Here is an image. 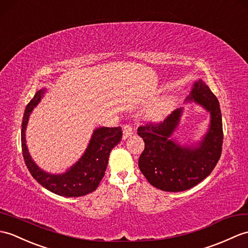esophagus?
<instances>
[{
	"label": "esophagus",
	"instance_id": "obj_1",
	"mask_svg": "<svg viewBox=\"0 0 248 248\" xmlns=\"http://www.w3.org/2000/svg\"><path fill=\"white\" fill-rule=\"evenodd\" d=\"M123 132H124V140H125V138H128L129 136H131L132 134H133L134 131H133V128H132L131 125L125 124V125H124Z\"/></svg>",
	"mask_w": 248,
	"mask_h": 248
}]
</instances>
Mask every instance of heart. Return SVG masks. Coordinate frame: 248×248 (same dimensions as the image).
I'll return each mask as SVG.
<instances>
[{"label": "heart", "instance_id": "heart-1", "mask_svg": "<svg viewBox=\"0 0 248 248\" xmlns=\"http://www.w3.org/2000/svg\"><path fill=\"white\" fill-rule=\"evenodd\" d=\"M174 105L175 99L173 96L166 95L160 97L149 108L147 112V117L152 122H159L171 112Z\"/></svg>", "mask_w": 248, "mask_h": 248}]
</instances>
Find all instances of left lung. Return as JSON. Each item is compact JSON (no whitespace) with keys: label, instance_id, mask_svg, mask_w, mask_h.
<instances>
[{"label":"left lung","instance_id":"obj_1","mask_svg":"<svg viewBox=\"0 0 248 248\" xmlns=\"http://www.w3.org/2000/svg\"><path fill=\"white\" fill-rule=\"evenodd\" d=\"M186 102L197 103L210 114L208 130L201 140L182 146L173 138L183 108L172 112L164 123L137 129V134L145 141L138 167L152 186L164 191H185L198 185L211 173L222 153V114L217 98L199 79Z\"/></svg>","mask_w":248,"mask_h":248}]
</instances>
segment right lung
Here are the masks:
<instances>
[{"mask_svg": "<svg viewBox=\"0 0 248 248\" xmlns=\"http://www.w3.org/2000/svg\"><path fill=\"white\" fill-rule=\"evenodd\" d=\"M45 92V89H41L34 94L32 99L27 105L24 116H23L21 143L23 157H24L27 168L40 185L61 197H82V195L93 192L105 175L112 149L122 140V128L120 126H116V128L100 126L95 129L84 153L76 163L63 173H48L33 162L28 151L25 138L28 119L33 108L41 101Z\"/></svg>", "mask_w": 248, "mask_h": 248, "instance_id": "obj_1", "label": "right lung"}]
</instances>
